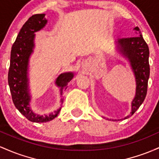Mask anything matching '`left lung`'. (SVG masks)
<instances>
[{"label":"left lung","instance_id":"8db88e82","mask_svg":"<svg viewBox=\"0 0 159 159\" xmlns=\"http://www.w3.org/2000/svg\"><path fill=\"white\" fill-rule=\"evenodd\" d=\"M134 30L139 31V34L140 33L138 27H135ZM136 33L137 34V32ZM137 35L139 36L119 39L118 41L120 45L121 52L131 62L137 82L136 95L132 101V111L131 115L128 116L125 119L132 116L143 102L147 96L148 80L150 72L149 64V47L142 35Z\"/></svg>","mask_w":159,"mask_h":159}]
</instances>
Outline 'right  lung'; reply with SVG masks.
Segmentation results:
<instances>
[{
    "label": "right lung",
    "mask_w": 159,
    "mask_h": 159,
    "mask_svg": "<svg viewBox=\"0 0 159 159\" xmlns=\"http://www.w3.org/2000/svg\"><path fill=\"white\" fill-rule=\"evenodd\" d=\"M44 16V14H35L23 25L12 46L8 72V83L12 102L24 116L33 122H46L52 120L60 111L59 109L54 114L43 116L34 113L29 107L30 96L28 92L27 78L28 58L33 51L34 32L43 28L47 22ZM73 76L72 73H65L57 78L56 83L61 88V94H62L64 89H66V85L72 80Z\"/></svg>",
    "instance_id": "1"
}]
</instances>
